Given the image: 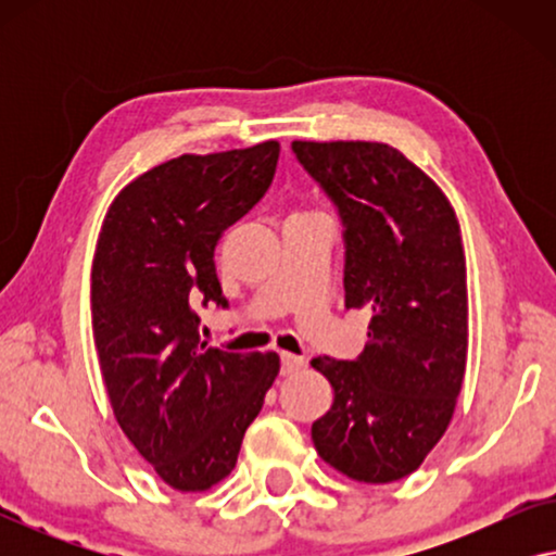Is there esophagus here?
Returning <instances> with one entry per match:
<instances>
[{
    "label": "esophagus",
    "mask_w": 556,
    "mask_h": 556,
    "mask_svg": "<svg viewBox=\"0 0 556 556\" xmlns=\"http://www.w3.org/2000/svg\"><path fill=\"white\" fill-rule=\"evenodd\" d=\"M303 369V359L295 354H288V352H280V375H295V371Z\"/></svg>",
    "instance_id": "obj_1"
}]
</instances>
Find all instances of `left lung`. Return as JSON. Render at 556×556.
Returning <instances> with one entry per match:
<instances>
[{"label": "left lung", "instance_id": "obj_1", "mask_svg": "<svg viewBox=\"0 0 556 556\" xmlns=\"http://www.w3.org/2000/svg\"><path fill=\"white\" fill-rule=\"evenodd\" d=\"M344 225L346 308L371 311L354 362L316 356L333 405L311 425L321 458L354 481L420 468L451 425L468 356L458 217L435 181L377 141H293Z\"/></svg>", "mask_w": 556, "mask_h": 556}]
</instances>
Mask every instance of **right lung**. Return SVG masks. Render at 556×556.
<instances>
[{
    "label": "right lung",
    "mask_w": 556,
    "mask_h": 556,
    "mask_svg": "<svg viewBox=\"0 0 556 556\" xmlns=\"http://www.w3.org/2000/svg\"><path fill=\"white\" fill-rule=\"evenodd\" d=\"M278 141L181 154L121 189L90 270L98 364L113 415L143 460L177 491L230 476L280 359L200 339L194 303L227 308L215 248L268 192Z\"/></svg>",
    "instance_id": "1"
}]
</instances>
